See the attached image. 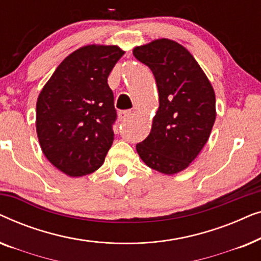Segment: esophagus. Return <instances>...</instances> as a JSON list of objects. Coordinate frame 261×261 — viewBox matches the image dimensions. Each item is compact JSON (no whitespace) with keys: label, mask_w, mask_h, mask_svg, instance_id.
Masks as SVG:
<instances>
[{"label":"esophagus","mask_w":261,"mask_h":261,"mask_svg":"<svg viewBox=\"0 0 261 261\" xmlns=\"http://www.w3.org/2000/svg\"><path fill=\"white\" fill-rule=\"evenodd\" d=\"M132 115H133V112H130V110H121V112H119L120 121H126L130 119Z\"/></svg>","instance_id":"1"}]
</instances>
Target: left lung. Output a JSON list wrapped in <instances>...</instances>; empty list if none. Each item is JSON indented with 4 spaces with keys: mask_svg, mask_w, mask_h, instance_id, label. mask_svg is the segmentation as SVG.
<instances>
[{
    "mask_svg": "<svg viewBox=\"0 0 261 261\" xmlns=\"http://www.w3.org/2000/svg\"><path fill=\"white\" fill-rule=\"evenodd\" d=\"M133 55L151 69L159 92L151 132L137 151L151 169L178 173L208 141L216 119L215 92L191 53L176 41L158 39L135 47Z\"/></svg>",
    "mask_w": 261,
    "mask_h": 261,
    "instance_id": "1",
    "label": "left lung"
}]
</instances>
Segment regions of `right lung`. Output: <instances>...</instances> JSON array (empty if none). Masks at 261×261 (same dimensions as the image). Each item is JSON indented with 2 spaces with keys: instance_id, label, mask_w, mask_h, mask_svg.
Instances as JSON below:
<instances>
[{
  "instance_id": "obj_1",
  "label": "right lung",
  "mask_w": 261,
  "mask_h": 261,
  "mask_svg": "<svg viewBox=\"0 0 261 261\" xmlns=\"http://www.w3.org/2000/svg\"><path fill=\"white\" fill-rule=\"evenodd\" d=\"M123 55L119 46L81 47L60 63L39 95V142L67 176L92 173L112 147L117 115L108 76Z\"/></svg>"
}]
</instances>
